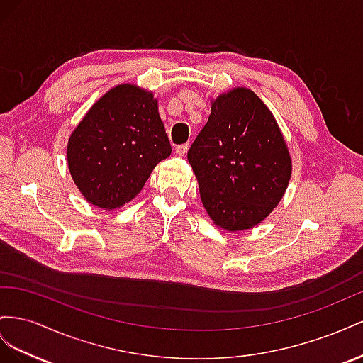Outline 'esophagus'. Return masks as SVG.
<instances>
[{"mask_svg":"<svg viewBox=\"0 0 363 363\" xmlns=\"http://www.w3.org/2000/svg\"><path fill=\"white\" fill-rule=\"evenodd\" d=\"M189 147H190L189 143H187V144H181V146H176V147H174V152L178 153L179 157H184V155L189 152Z\"/></svg>","mask_w":363,"mask_h":363,"instance_id":"obj_1","label":"esophagus"}]
</instances>
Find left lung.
<instances>
[{
    "label": "left lung",
    "instance_id": "8db88e82",
    "mask_svg": "<svg viewBox=\"0 0 363 363\" xmlns=\"http://www.w3.org/2000/svg\"><path fill=\"white\" fill-rule=\"evenodd\" d=\"M187 157L206 214L225 231L263 222L283 199L292 174L291 153L274 113L245 86L211 100L208 121Z\"/></svg>",
    "mask_w": 363,
    "mask_h": 363
}]
</instances>
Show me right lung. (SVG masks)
Wrapping results in <instances>:
<instances>
[{
    "instance_id": "add662e5",
    "label": "right lung",
    "mask_w": 363,
    "mask_h": 363,
    "mask_svg": "<svg viewBox=\"0 0 363 363\" xmlns=\"http://www.w3.org/2000/svg\"><path fill=\"white\" fill-rule=\"evenodd\" d=\"M170 153L158 100L152 91L132 84L105 92L67 144L72 181L89 203L103 210L130 202Z\"/></svg>"
}]
</instances>
